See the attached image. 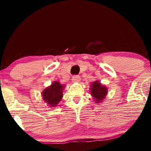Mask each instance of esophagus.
I'll return each mask as SVG.
<instances>
[{
	"instance_id": "34e87169",
	"label": "esophagus",
	"mask_w": 151,
	"mask_h": 151,
	"mask_svg": "<svg viewBox=\"0 0 151 151\" xmlns=\"http://www.w3.org/2000/svg\"><path fill=\"white\" fill-rule=\"evenodd\" d=\"M71 80H72L73 83H79V82L80 81V76H77V75L73 76L72 79H71Z\"/></svg>"
}]
</instances>
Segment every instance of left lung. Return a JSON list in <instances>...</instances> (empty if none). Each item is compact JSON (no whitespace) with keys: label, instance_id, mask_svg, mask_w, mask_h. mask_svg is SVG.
<instances>
[{"label":"left lung","instance_id":"8db88e82","mask_svg":"<svg viewBox=\"0 0 151 151\" xmlns=\"http://www.w3.org/2000/svg\"><path fill=\"white\" fill-rule=\"evenodd\" d=\"M90 91H91V95L93 98L94 101L98 104V103H101L105 99L107 95L108 89L105 85L96 80L91 83Z\"/></svg>","mask_w":151,"mask_h":151}]
</instances>
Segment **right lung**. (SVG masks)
I'll return each mask as SVG.
<instances>
[{
  "label": "right lung",
  "instance_id": "add662e5",
  "mask_svg": "<svg viewBox=\"0 0 151 151\" xmlns=\"http://www.w3.org/2000/svg\"><path fill=\"white\" fill-rule=\"evenodd\" d=\"M66 85L60 84L58 81H54L42 92L43 100L50 107H55L63 98V91Z\"/></svg>",
  "mask_w": 151,
  "mask_h": 151
}]
</instances>
